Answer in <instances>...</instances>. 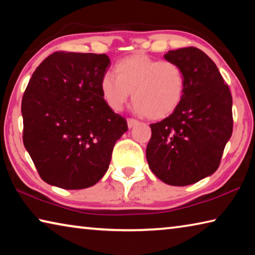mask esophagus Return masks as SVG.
Masks as SVG:
<instances>
[{
    "mask_svg": "<svg viewBox=\"0 0 255 255\" xmlns=\"http://www.w3.org/2000/svg\"><path fill=\"white\" fill-rule=\"evenodd\" d=\"M137 124H138V122H137L136 119H132V118L127 119V125H128V128H129V129L132 128L133 126H136Z\"/></svg>",
    "mask_w": 255,
    "mask_h": 255,
    "instance_id": "1",
    "label": "esophagus"
}]
</instances>
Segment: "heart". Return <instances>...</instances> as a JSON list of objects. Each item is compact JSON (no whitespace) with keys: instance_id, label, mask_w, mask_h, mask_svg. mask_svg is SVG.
Returning <instances> with one entry per match:
<instances>
[{"instance_id":"b5f03b06","label":"heart","mask_w":255,"mask_h":255,"mask_svg":"<svg viewBox=\"0 0 255 255\" xmlns=\"http://www.w3.org/2000/svg\"><path fill=\"white\" fill-rule=\"evenodd\" d=\"M115 74L100 81L103 100L114 111L123 110L132 93L133 110L158 120L178 109L185 90L183 72L175 63L133 54L116 64Z\"/></svg>"}]
</instances>
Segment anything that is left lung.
<instances>
[{"mask_svg": "<svg viewBox=\"0 0 255 255\" xmlns=\"http://www.w3.org/2000/svg\"><path fill=\"white\" fill-rule=\"evenodd\" d=\"M164 58L182 70L184 96L173 114L150 125L146 158L164 183L183 187L218 169L233 132V100L216 64L202 50H169Z\"/></svg>", "mask_w": 255, "mask_h": 255, "instance_id": "obj_1", "label": "left lung"}]
</instances>
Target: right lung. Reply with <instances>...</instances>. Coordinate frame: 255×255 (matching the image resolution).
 Masks as SVG:
<instances>
[{
  "label": "right lung",
  "mask_w": 255,
  "mask_h": 255,
  "mask_svg": "<svg viewBox=\"0 0 255 255\" xmlns=\"http://www.w3.org/2000/svg\"><path fill=\"white\" fill-rule=\"evenodd\" d=\"M109 67L106 54L57 51L33 72L21 103L23 144L48 184L85 189L109 167L116 141L128 130L101 96Z\"/></svg>",
  "instance_id": "add662e5"
}]
</instances>
